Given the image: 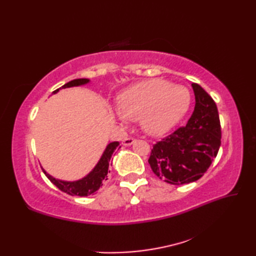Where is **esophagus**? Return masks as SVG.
I'll use <instances>...</instances> for the list:
<instances>
[{
	"instance_id": "1",
	"label": "esophagus",
	"mask_w": 256,
	"mask_h": 256,
	"mask_svg": "<svg viewBox=\"0 0 256 256\" xmlns=\"http://www.w3.org/2000/svg\"><path fill=\"white\" fill-rule=\"evenodd\" d=\"M134 143H135V140L132 138H125L123 140V142H122V144H123L124 146H131V145L134 144Z\"/></svg>"
}]
</instances>
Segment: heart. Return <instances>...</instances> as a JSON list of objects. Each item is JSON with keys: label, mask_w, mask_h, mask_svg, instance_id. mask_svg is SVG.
Masks as SVG:
<instances>
[{"label": "heart", "mask_w": 256, "mask_h": 256, "mask_svg": "<svg viewBox=\"0 0 256 256\" xmlns=\"http://www.w3.org/2000/svg\"><path fill=\"white\" fill-rule=\"evenodd\" d=\"M190 94L186 86L164 79H150L130 86L118 98V118L122 123L138 121L146 133L162 135L186 114Z\"/></svg>", "instance_id": "b5f03b06"}]
</instances>
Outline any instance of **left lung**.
Instances as JSON below:
<instances>
[{
  "label": "left lung",
  "mask_w": 256,
  "mask_h": 256,
  "mask_svg": "<svg viewBox=\"0 0 256 256\" xmlns=\"http://www.w3.org/2000/svg\"><path fill=\"white\" fill-rule=\"evenodd\" d=\"M196 104L186 126L157 142L148 164L160 179L172 184L198 180L210 167L221 145V126L214 99L192 84Z\"/></svg>",
  "instance_id": "left-lung-1"
}]
</instances>
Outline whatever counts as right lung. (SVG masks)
<instances>
[{
    "label": "right lung",
    "mask_w": 256,
    "mask_h": 256,
    "mask_svg": "<svg viewBox=\"0 0 256 256\" xmlns=\"http://www.w3.org/2000/svg\"><path fill=\"white\" fill-rule=\"evenodd\" d=\"M89 79H74L69 81L66 84H64L62 88H70V86H82L89 82ZM59 88V89H62ZM59 89L55 90L52 94H57ZM121 148L118 142H112L110 144H108L104 152L101 156L100 160L98 162V164L94 166V170H92L88 175L84 176V178L79 179V180L76 182H64L60 180V179H56L52 176H50V174L46 172L45 170H42L47 178L55 184L56 187H58L62 192H66L70 196H80V197H86V196H90L94 192H96L98 189H99L102 184L103 182H106L108 179V165H110V160L111 157L114 154L118 148Z\"/></svg>",
    "instance_id": "add662e5"
}]
</instances>
